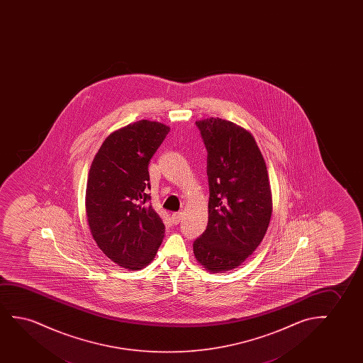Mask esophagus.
I'll use <instances>...</instances> for the list:
<instances>
[{
    "label": "esophagus",
    "instance_id": "34e87169",
    "mask_svg": "<svg viewBox=\"0 0 363 363\" xmlns=\"http://www.w3.org/2000/svg\"><path fill=\"white\" fill-rule=\"evenodd\" d=\"M171 219H172V223L179 224V222H181V219H182V213H179V212L172 213V216H171Z\"/></svg>",
    "mask_w": 363,
    "mask_h": 363
}]
</instances>
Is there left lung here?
<instances>
[{"instance_id": "obj_1", "label": "left lung", "mask_w": 363, "mask_h": 363, "mask_svg": "<svg viewBox=\"0 0 363 363\" xmlns=\"http://www.w3.org/2000/svg\"><path fill=\"white\" fill-rule=\"evenodd\" d=\"M206 149L208 224L196 239V260L211 273L243 263L267 233L273 199L263 155L250 131L220 118L196 121Z\"/></svg>"}]
</instances>
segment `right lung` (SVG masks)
I'll return each instance as SVG.
<instances>
[{
  "mask_svg": "<svg viewBox=\"0 0 363 363\" xmlns=\"http://www.w3.org/2000/svg\"><path fill=\"white\" fill-rule=\"evenodd\" d=\"M169 131L150 120L115 130L90 166L85 192L90 232L121 268H145L162 243L164 224L149 202V162Z\"/></svg>",
  "mask_w": 363,
  "mask_h": 363,
  "instance_id": "right-lung-1",
  "label": "right lung"
}]
</instances>
